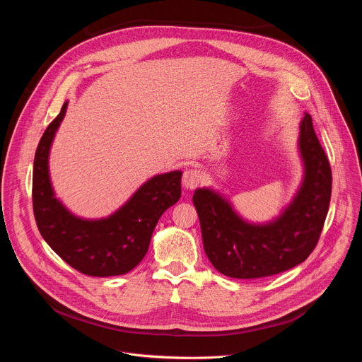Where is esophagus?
<instances>
[{
  "instance_id": "obj_1",
  "label": "esophagus",
  "mask_w": 362,
  "mask_h": 362,
  "mask_svg": "<svg viewBox=\"0 0 362 362\" xmlns=\"http://www.w3.org/2000/svg\"><path fill=\"white\" fill-rule=\"evenodd\" d=\"M202 182V173L197 169H187L183 173V179L182 183L186 189H194L196 186H199V183Z\"/></svg>"
}]
</instances>
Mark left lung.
I'll return each mask as SVG.
<instances>
[{
    "instance_id": "obj_1",
    "label": "left lung",
    "mask_w": 362,
    "mask_h": 362,
    "mask_svg": "<svg viewBox=\"0 0 362 362\" xmlns=\"http://www.w3.org/2000/svg\"><path fill=\"white\" fill-rule=\"evenodd\" d=\"M299 127L303 182L274 222L250 225L214 190L194 192L204 252L221 274L238 279L272 276L299 265L315 249L329 209L332 173L311 116L305 115Z\"/></svg>"
}]
</instances>
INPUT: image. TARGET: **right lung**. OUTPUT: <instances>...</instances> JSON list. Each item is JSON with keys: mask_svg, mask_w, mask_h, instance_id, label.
Here are the masks:
<instances>
[{"mask_svg": "<svg viewBox=\"0 0 362 362\" xmlns=\"http://www.w3.org/2000/svg\"><path fill=\"white\" fill-rule=\"evenodd\" d=\"M66 110L67 101L35 150L33 209L38 230L49 247L78 272L88 276L124 275L140 264L160 216L180 199L182 172L151 177L106 219L86 221L71 215L54 197L48 176L49 147Z\"/></svg>", "mask_w": 362, "mask_h": 362, "instance_id": "1", "label": "right lung"}]
</instances>
